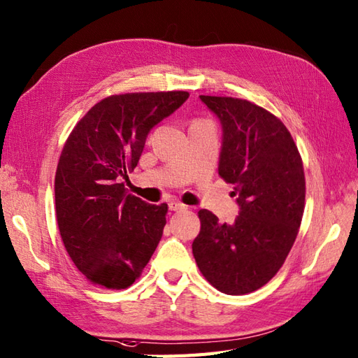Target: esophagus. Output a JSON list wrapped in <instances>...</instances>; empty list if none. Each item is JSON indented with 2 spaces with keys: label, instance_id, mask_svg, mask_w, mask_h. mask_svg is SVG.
<instances>
[{
  "label": "esophagus",
  "instance_id": "esophagus-1",
  "mask_svg": "<svg viewBox=\"0 0 358 358\" xmlns=\"http://www.w3.org/2000/svg\"><path fill=\"white\" fill-rule=\"evenodd\" d=\"M169 208L171 211H184V210H187V205H184V203L179 202V201H171L169 203Z\"/></svg>",
  "mask_w": 358,
  "mask_h": 358
}]
</instances>
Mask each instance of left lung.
Listing matches in <instances>:
<instances>
[{
	"instance_id": "8db88e82",
	"label": "left lung",
	"mask_w": 358,
	"mask_h": 358,
	"mask_svg": "<svg viewBox=\"0 0 358 358\" xmlns=\"http://www.w3.org/2000/svg\"><path fill=\"white\" fill-rule=\"evenodd\" d=\"M201 101L222 124L219 176L234 185L239 216L219 224L201 210L193 256L214 288L241 296L279 271L296 241L305 210V171L297 145L279 117L229 96Z\"/></svg>"
}]
</instances>
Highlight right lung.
<instances>
[{
	"mask_svg": "<svg viewBox=\"0 0 358 358\" xmlns=\"http://www.w3.org/2000/svg\"><path fill=\"white\" fill-rule=\"evenodd\" d=\"M188 92L112 94L71 130L55 176L57 220L70 259L87 280L129 288L141 275L166 224V203L127 193L150 130L188 99Z\"/></svg>",
	"mask_w": 358,
	"mask_h": 358,
	"instance_id": "right-lung-1",
	"label": "right lung"
}]
</instances>
